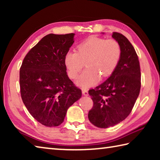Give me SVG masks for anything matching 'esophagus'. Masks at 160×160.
I'll list each match as a JSON object with an SVG mask.
<instances>
[{
	"instance_id": "1",
	"label": "esophagus",
	"mask_w": 160,
	"mask_h": 160,
	"mask_svg": "<svg viewBox=\"0 0 160 160\" xmlns=\"http://www.w3.org/2000/svg\"><path fill=\"white\" fill-rule=\"evenodd\" d=\"M82 93L84 96H88V91L87 90H82Z\"/></svg>"
}]
</instances>
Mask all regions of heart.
<instances>
[{"label": "heart", "mask_w": 160, "mask_h": 160, "mask_svg": "<svg viewBox=\"0 0 160 160\" xmlns=\"http://www.w3.org/2000/svg\"><path fill=\"white\" fill-rule=\"evenodd\" d=\"M121 56V48L114 39L92 37L78 46L77 52L69 51L65 56V65L69 77L75 79L85 66L88 67L78 78L77 85L89 88L102 77L112 75Z\"/></svg>", "instance_id": "1"}]
</instances>
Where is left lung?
Masks as SVG:
<instances>
[{
	"label": "left lung",
	"instance_id": "8db88e82",
	"mask_svg": "<svg viewBox=\"0 0 160 160\" xmlns=\"http://www.w3.org/2000/svg\"><path fill=\"white\" fill-rule=\"evenodd\" d=\"M112 37L121 48L118 66L106 81L89 90L94 105L88 118L94 126L101 128L114 126L127 118L141 86L140 63L134 47L123 34L113 32Z\"/></svg>",
	"mask_w": 160,
	"mask_h": 160
}]
</instances>
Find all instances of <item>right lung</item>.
<instances>
[{
	"label": "right lung",
	"instance_id": "1",
	"mask_svg": "<svg viewBox=\"0 0 160 160\" xmlns=\"http://www.w3.org/2000/svg\"><path fill=\"white\" fill-rule=\"evenodd\" d=\"M74 36L73 33L47 34L22 63V99L30 114L45 126L61 125L68 109L82 97V92L68 76L64 61Z\"/></svg>",
	"mask_w": 160,
	"mask_h": 160
}]
</instances>
